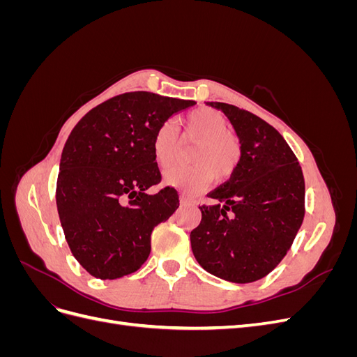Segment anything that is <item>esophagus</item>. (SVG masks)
<instances>
[{"mask_svg": "<svg viewBox=\"0 0 357 357\" xmlns=\"http://www.w3.org/2000/svg\"><path fill=\"white\" fill-rule=\"evenodd\" d=\"M180 204L183 205H189V204H193V201L190 198H188L186 195H180Z\"/></svg>", "mask_w": 357, "mask_h": 357, "instance_id": "esophagus-1", "label": "esophagus"}]
</instances>
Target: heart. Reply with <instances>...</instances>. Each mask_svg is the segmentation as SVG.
<instances>
[{"instance_id": "1", "label": "heart", "mask_w": 357, "mask_h": 357, "mask_svg": "<svg viewBox=\"0 0 357 357\" xmlns=\"http://www.w3.org/2000/svg\"><path fill=\"white\" fill-rule=\"evenodd\" d=\"M185 134L197 138L190 150V167H174L164 174V183L169 188L197 193L202 190L210 180H228L238 167L241 158V144L228 129V121L215 110H193L183 121ZM152 152L156 165L168 168L177 155V138L174 126L164 122L153 135Z\"/></svg>"}]
</instances>
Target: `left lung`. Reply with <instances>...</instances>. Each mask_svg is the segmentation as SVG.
I'll return each mask as SVG.
<instances>
[{"label": "left lung", "instance_id": "8db88e82", "mask_svg": "<svg viewBox=\"0 0 357 357\" xmlns=\"http://www.w3.org/2000/svg\"><path fill=\"white\" fill-rule=\"evenodd\" d=\"M241 158L231 178L210 193L190 232L193 256L210 274L232 283L261 280L280 264L304 220L305 183L298 159L275 128L225 102Z\"/></svg>", "mask_w": 357, "mask_h": 357}]
</instances>
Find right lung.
Listing matches in <instances>:
<instances>
[{
    "label": "right lung",
    "instance_id": "1",
    "mask_svg": "<svg viewBox=\"0 0 357 357\" xmlns=\"http://www.w3.org/2000/svg\"><path fill=\"white\" fill-rule=\"evenodd\" d=\"M195 101L129 92L95 107L63 146L56 183L59 220L71 253L91 275L131 274L150 255V238L178 208L177 190L160 181L156 129Z\"/></svg>",
    "mask_w": 357,
    "mask_h": 357
}]
</instances>
